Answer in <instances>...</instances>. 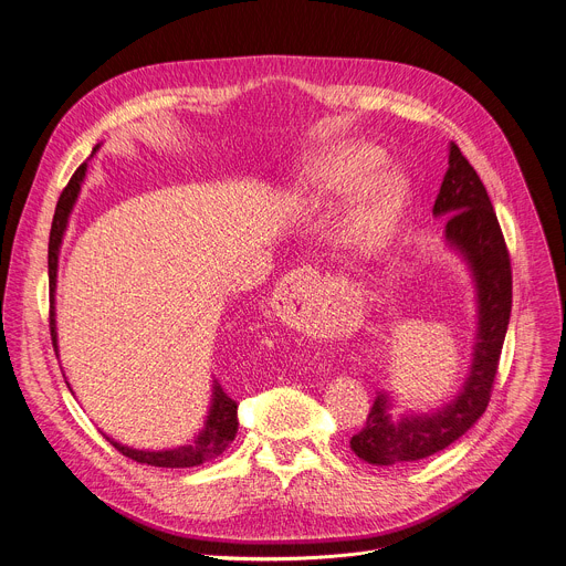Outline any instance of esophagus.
<instances>
[{
  "label": "esophagus",
  "mask_w": 566,
  "mask_h": 566,
  "mask_svg": "<svg viewBox=\"0 0 566 566\" xmlns=\"http://www.w3.org/2000/svg\"><path fill=\"white\" fill-rule=\"evenodd\" d=\"M300 280H304V269L289 273V275L280 282V295H289V297H291L293 291H300V289H297V286H300ZM282 300H286V297H282Z\"/></svg>",
  "instance_id": "1"
}]
</instances>
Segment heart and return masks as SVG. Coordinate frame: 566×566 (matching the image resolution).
Returning a JSON list of instances; mask_svg holds the SVG:
<instances>
[{
	"label": "heart",
	"mask_w": 566,
	"mask_h": 566,
	"mask_svg": "<svg viewBox=\"0 0 566 566\" xmlns=\"http://www.w3.org/2000/svg\"><path fill=\"white\" fill-rule=\"evenodd\" d=\"M384 167V153L368 144H352L327 153L304 174L297 193L310 202L358 191ZM368 185V184H367ZM369 186V185H368ZM406 202V185L397 176H384L364 191L358 205V230L368 239H384L397 223Z\"/></svg>",
	"instance_id": "obj_1"
}]
</instances>
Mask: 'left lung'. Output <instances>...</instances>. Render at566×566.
Instances as JSON below:
<instances>
[{"instance_id":"obj_1","label":"left lung","mask_w":566,"mask_h":566,"mask_svg":"<svg viewBox=\"0 0 566 566\" xmlns=\"http://www.w3.org/2000/svg\"><path fill=\"white\" fill-rule=\"evenodd\" d=\"M433 214H447L444 237L465 256L476 280L479 334L474 364L460 395L431 416H410L392 422L388 413L390 401L379 392L366 427L349 440L352 451L370 465L413 462L442 451L485 413L494 388L512 310L510 252L485 185L453 142Z\"/></svg>"}]
</instances>
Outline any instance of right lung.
Segmentation results:
<instances>
[{
  "instance_id": "right-lung-1",
  "label": "right lung",
  "mask_w": 566,
  "mask_h": 566,
  "mask_svg": "<svg viewBox=\"0 0 566 566\" xmlns=\"http://www.w3.org/2000/svg\"><path fill=\"white\" fill-rule=\"evenodd\" d=\"M96 150V148H94ZM85 169L87 165L83 163L74 176L70 178L67 187L63 189L59 205H56V212H54V221H51V232H49V302H51V310H49V329H51V340L56 345V318H54V291H56V271H59V250L63 243V234L67 228V219L70 212L74 208V202L78 198L81 191V182L85 178ZM239 429V420H237V401L223 390V386L219 381H214V392H212V406H210V416L208 422H205L202 431L198 433V438L189 444H180L176 449H167V451H139V449H130L124 447L115 440H111V444L142 462V465H150V468H196L202 465L205 460H212L217 455H221L228 444L234 440Z\"/></svg>"
}]
</instances>
